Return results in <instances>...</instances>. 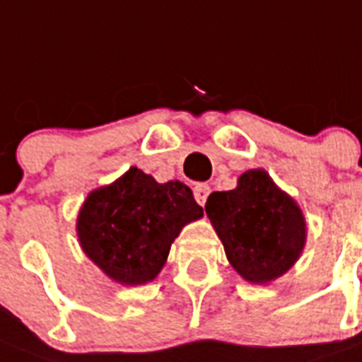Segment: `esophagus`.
Listing matches in <instances>:
<instances>
[{"label":"esophagus","instance_id":"esophagus-1","mask_svg":"<svg viewBox=\"0 0 362 362\" xmlns=\"http://www.w3.org/2000/svg\"><path fill=\"white\" fill-rule=\"evenodd\" d=\"M209 193H211V186H209V184H195V187H193V195H195V201H197L201 206L206 203V197H209Z\"/></svg>","mask_w":362,"mask_h":362}]
</instances>
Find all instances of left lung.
<instances>
[{"label": "left lung", "mask_w": 362, "mask_h": 362, "mask_svg": "<svg viewBox=\"0 0 362 362\" xmlns=\"http://www.w3.org/2000/svg\"><path fill=\"white\" fill-rule=\"evenodd\" d=\"M205 212L230 264L248 283L267 285L302 255L305 218L264 169L243 173L235 189L211 193Z\"/></svg>", "instance_id": "obj_1"}]
</instances>
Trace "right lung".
Instances as JSON below:
<instances>
[{"mask_svg":"<svg viewBox=\"0 0 362 362\" xmlns=\"http://www.w3.org/2000/svg\"><path fill=\"white\" fill-rule=\"evenodd\" d=\"M203 216L192 189L159 184L136 167L87 195L77 216L81 248L110 279L146 285L159 275L182 228Z\"/></svg>","mask_w":362,"mask_h":362,"instance_id":"right-lung-1","label":"right lung"}]
</instances>
